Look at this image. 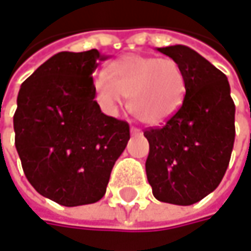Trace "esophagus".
<instances>
[{"label":"esophagus","mask_w":251,"mask_h":251,"mask_svg":"<svg viewBox=\"0 0 251 251\" xmlns=\"http://www.w3.org/2000/svg\"><path fill=\"white\" fill-rule=\"evenodd\" d=\"M130 133H132V135H141V130H139L138 127L132 126V127H130Z\"/></svg>","instance_id":"obj_1"}]
</instances>
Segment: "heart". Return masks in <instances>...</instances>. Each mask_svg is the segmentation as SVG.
<instances>
[{"mask_svg":"<svg viewBox=\"0 0 251 251\" xmlns=\"http://www.w3.org/2000/svg\"><path fill=\"white\" fill-rule=\"evenodd\" d=\"M95 100L115 115L121 98L129 112L147 125H161L181 109L187 96V76L172 58L127 54L107 64L95 80Z\"/></svg>","mask_w":251,"mask_h":251,"instance_id":"b5f03b06","label":"heart"}]
</instances>
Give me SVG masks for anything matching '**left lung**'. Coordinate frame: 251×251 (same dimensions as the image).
<instances>
[{
    "instance_id": "obj_1",
    "label": "left lung",
    "mask_w": 251,
    "mask_h": 251,
    "mask_svg": "<svg viewBox=\"0 0 251 251\" xmlns=\"http://www.w3.org/2000/svg\"><path fill=\"white\" fill-rule=\"evenodd\" d=\"M187 76L181 109L162 127L144 132L147 176L162 202L191 205L213 193L227 171L234 145L236 106L227 76L187 46L156 49Z\"/></svg>"
}]
</instances>
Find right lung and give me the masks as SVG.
<instances>
[{"instance_id": "right-lung-1", "label": "right lung", "mask_w": 251, "mask_h": 251, "mask_svg": "<svg viewBox=\"0 0 251 251\" xmlns=\"http://www.w3.org/2000/svg\"><path fill=\"white\" fill-rule=\"evenodd\" d=\"M106 58L96 49L57 53L18 92L14 132L24 174L37 193L64 207L102 198L130 138L127 122L95 100L92 75Z\"/></svg>"}]
</instances>
